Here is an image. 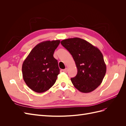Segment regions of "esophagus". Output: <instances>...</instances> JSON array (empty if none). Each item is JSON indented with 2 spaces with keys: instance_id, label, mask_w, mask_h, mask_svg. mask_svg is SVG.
<instances>
[{
  "instance_id": "1",
  "label": "esophagus",
  "mask_w": 126,
  "mask_h": 126,
  "mask_svg": "<svg viewBox=\"0 0 126 126\" xmlns=\"http://www.w3.org/2000/svg\"><path fill=\"white\" fill-rule=\"evenodd\" d=\"M63 71L64 72H67V71H68V68H65V69H63Z\"/></svg>"
}]
</instances>
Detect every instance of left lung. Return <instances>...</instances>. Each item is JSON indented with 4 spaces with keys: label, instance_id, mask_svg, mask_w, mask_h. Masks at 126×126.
<instances>
[{
    "label": "left lung",
    "instance_id": "obj_1",
    "mask_svg": "<svg viewBox=\"0 0 126 126\" xmlns=\"http://www.w3.org/2000/svg\"><path fill=\"white\" fill-rule=\"evenodd\" d=\"M61 44L70 53L77 68V75L71 78L74 87L83 93L96 89L106 72L104 57L99 49L79 38L64 39Z\"/></svg>",
    "mask_w": 126,
    "mask_h": 126
}]
</instances>
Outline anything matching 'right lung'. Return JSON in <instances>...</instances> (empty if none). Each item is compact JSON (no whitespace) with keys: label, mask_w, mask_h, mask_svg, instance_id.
<instances>
[{"label":"right lung","mask_w":126,"mask_h":126,"mask_svg":"<svg viewBox=\"0 0 126 126\" xmlns=\"http://www.w3.org/2000/svg\"><path fill=\"white\" fill-rule=\"evenodd\" d=\"M60 41L47 40L37 45L24 60L22 77L29 88L36 93H44L55 84L60 72L54 53Z\"/></svg>","instance_id":"1"}]
</instances>
